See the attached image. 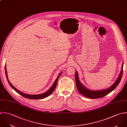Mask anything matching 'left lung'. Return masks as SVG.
<instances>
[{
	"mask_svg": "<svg viewBox=\"0 0 127 127\" xmlns=\"http://www.w3.org/2000/svg\"><path fill=\"white\" fill-rule=\"evenodd\" d=\"M123 62L122 63V68L121 71L119 75V76L116 81L114 82V83L109 87L101 89V90H93L88 89L85 86H84L82 83H81L80 81L79 78H78V75L77 72L76 71V87L78 91V92L84 96L90 98V99H97L100 98L105 96V95H107L111 91H112L119 84L123 74Z\"/></svg>",
	"mask_w": 127,
	"mask_h": 127,
	"instance_id": "1",
	"label": "left lung"
}]
</instances>
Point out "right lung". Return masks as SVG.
Instances as JSON below:
<instances>
[{
	"label": "right lung",
	"mask_w": 127,
	"mask_h": 127,
	"mask_svg": "<svg viewBox=\"0 0 127 127\" xmlns=\"http://www.w3.org/2000/svg\"><path fill=\"white\" fill-rule=\"evenodd\" d=\"M6 65H5V75H6V76L7 79V81L9 84V85L11 86V87L15 90L18 93H19L20 95H22V96L25 97L26 98H27V99H33V100H35V99H43V98H45L47 97H48L49 96H50L51 94L53 92V91L54 90V89H55L56 86L57 85V81L58 79L59 78V77L61 76V74L62 72L60 73V74L56 78V79H55V80L54 81V83H53L51 87V88L46 92L41 94H37V95H30V94H26L24 93L23 92H22L21 91H19V90H18L17 89H16L9 81V79H8V76H7V70H6Z\"/></svg>",
	"instance_id": "obj_1"
}]
</instances>
